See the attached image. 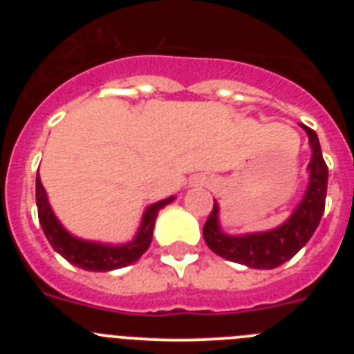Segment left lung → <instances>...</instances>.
Instances as JSON below:
<instances>
[{
    "label": "left lung",
    "instance_id": "obj_1",
    "mask_svg": "<svg viewBox=\"0 0 354 354\" xmlns=\"http://www.w3.org/2000/svg\"><path fill=\"white\" fill-rule=\"evenodd\" d=\"M301 127L308 134L312 159L308 162V171H310L308 187L296 211L290 214L286 223L268 232L228 236L221 232L220 220H218L220 207L214 200L211 214L204 225V239L216 255L227 261L245 264L248 268H255V270H273L292 259L308 243L323 218L328 187V167L323 159L315 131L306 126Z\"/></svg>",
    "mask_w": 354,
    "mask_h": 354
}]
</instances>
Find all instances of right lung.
Returning a JSON list of instances; mask_svg holds the SVG:
<instances>
[{
	"label": "right lung",
	"mask_w": 354,
	"mask_h": 354,
	"mask_svg": "<svg viewBox=\"0 0 354 354\" xmlns=\"http://www.w3.org/2000/svg\"><path fill=\"white\" fill-rule=\"evenodd\" d=\"M175 196L159 200L156 204L149 205L143 212L142 225H140L136 237L126 245H102V243H93V241L77 239L72 234H68L62 223L56 220L55 212L48 202V195L44 189L40 177L37 175V209H39V221L42 225V230L48 237L49 245L55 252H58L64 259H67L71 264L77 266L84 271H111L118 268H126L138 261L152 241L154 232V223L158 218L159 209L168 205Z\"/></svg>",
	"instance_id": "add662e5"
}]
</instances>
